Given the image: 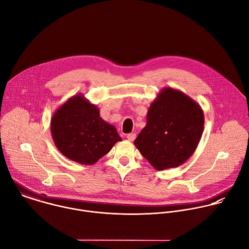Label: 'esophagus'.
Segmentation results:
<instances>
[{
  "mask_svg": "<svg viewBox=\"0 0 249 249\" xmlns=\"http://www.w3.org/2000/svg\"><path fill=\"white\" fill-rule=\"evenodd\" d=\"M127 139H128V141L129 142H133L135 139H136V134H128L127 135Z\"/></svg>",
  "mask_w": 249,
  "mask_h": 249,
  "instance_id": "esophagus-1",
  "label": "esophagus"
}]
</instances>
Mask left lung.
I'll return each mask as SVG.
<instances>
[{
	"label": "left lung",
	"mask_w": 249,
	"mask_h": 249,
	"mask_svg": "<svg viewBox=\"0 0 249 249\" xmlns=\"http://www.w3.org/2000/svg\"><path fill=\"white\" fill-rule=\"evenodd\" d=\"M204 111L183 92L165 87L151 103L146 125L134 142L158 170L177 168L195 152L204 131Z\"/></svg>",
	"instance_id": "obj_1"
}]
</instances>
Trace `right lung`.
Returning a JSON list of instances; mask_svg holds the SVG:
<instances>
[{
  "instance_id": "1",
  "label": "right lung",
  "mask_w": 249,
  "mask_h": 249,
  "mask_svg": "<svg viewBox=\"0 0 249 249\" xmlns=\"http://www.w3.org/2000/svg\"><path fill=\"white\" fill-rule=\"evenodd\" d=\"M50 132L68 159L93 165L121 142L116 128L100 116V109L81 93L66 101L52 115Z\"/></svg>"
}]
</instances>
